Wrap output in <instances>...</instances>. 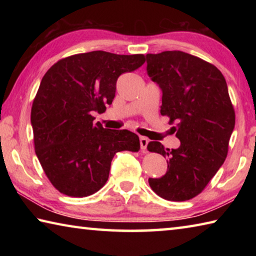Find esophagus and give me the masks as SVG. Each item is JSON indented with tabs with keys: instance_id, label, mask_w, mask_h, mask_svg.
Listing matches in <instances>:
<instances>
[{
	"instance_id": "esophagus-1",
	"label": "esophagus",
	"mask_w": 256,
	"mask_h": 256,
	"mask_svg": "<svg viewBox=\"0 0 256 256\" xmlns=\"http://www.w3.org/2000/svg\"><path fill=\"white\" fill-rule=\"evenodd\" d=\"M148 144H149V138H148L140 136V146H141L142 150L146 149V146H148Z\"/></svg>"
}]
</instances>
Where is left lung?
Here are the masks:
<instances>
[{
  "instance_id": "obj_1",
  "label": "left lung",
  "mask_w": 256,
  "mask_h": 256,
  "mask_svg": "<svg viewBox=\"0 0 256 256\" xmlns=\"http://www.w3.org/2000/svg\"><path fill=\"white\" fill-rule=\"evenodd\" d=\"M146 72L162 92L160 114L176 122L180 146L146 148L167 158V172L149 185L168 201H186L204 190L228 154L235 110L226 80L214 64L180 50L146 54Z\"/></svg>"
}]
</instances>
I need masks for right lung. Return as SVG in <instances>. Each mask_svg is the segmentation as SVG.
Wrapping results in <instances>:
<instances>
[{"instance_id": "add662e5", "label": "right lung", "mask_w": 256, "mask_h": 256, "mask_svg": "<svg viewBox=\"0 0 256 256\" xmlns=\"http://www.w3.org/2000/svg\"><path fill=\"white\" fill-rule=\"evenodd\" d=\"M144 62V54L94 50L60 60L42 76L32 107L34 144L58 192L92 196L107 182L116 152L140 150L136 133L104 128L94 123L92 112H105L115 97L118 76Z\"/></svg>"}]
</instances>
